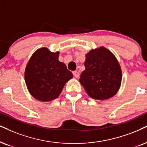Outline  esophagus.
Here are the masks:
<instances>
[{
    "mask_svg": "<svg viewBox=\"0 0 147 147\" xmlns=\"http://www.w3.org/2000/svg\"><path fill=\"white\" fill-rule=\"evenodd\" d=\"M73 74H74V77L76 78H79V73L77 71H74Z\"/></svg>",
    "mask_w": 147,
    "mask_h": 147,
    "instance_id": "obj_1",
    "label": "esophagus"
}]
</instances>
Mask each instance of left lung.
Returning a JSON list of instances; mask_svg holds the SVG:
<instances>
[{
  "label": "left lung",
  "mask_w": 147,
  "mask_h": 147,
  "mask_svg": "<svg viewBox=\"0 0 147 147\" xmlns=\"http://www.w3.org/2000/svg\"><path fill=\"white\" fill-rule=\"evenodd\" d=\"M84 66L79 81L88 96L105 100L117 94L122 71L117 58L109 50L103 46L91 50L86 54Z\"/></svg>",
  "instance_id": "1"
}]
</instances>
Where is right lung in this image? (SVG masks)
I'll use <instances>...</instances> for the list:
<instances>
[{
  "mask_svg": "<svg viewBox=\"0 0 147 147\" xmlns=\"http://www.w3.org/2000/svg\"><path fill=\"white\" fill-rule=\"evenodd\" d=\"M59 52L46 48L38 49L27 63L24 79L27 88L34 98L40 101L57 99L73 74L59 61Z\"/></svg>",
  "mask_w": 147,
  "mask_h": 147,
  "instance_id": "right-lung-1",
  "label": "right lung"
}]
</instances>
